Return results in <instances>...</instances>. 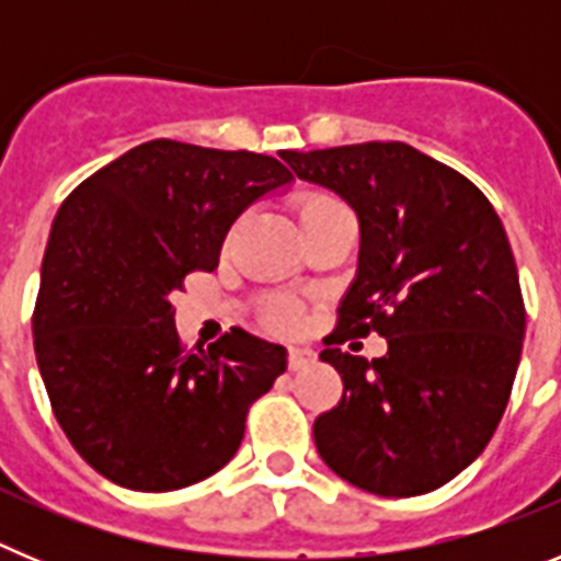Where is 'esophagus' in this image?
<instances>
[{
  "mask_svg": "<svg viewBox=\"0 0 561 561\" xmlns=\"http://www.w3.org/2000/svg\"><path fill=\"white\" fill-rule=\"evenodd\" d=\"M317 362V354L309 348H291L289 354H286V368L289 370H304L309 368V365H314Z\"/></svg>",
  "mask_w": 561,
  "mask_h": 561,
  "instance_id": "obj_1",
  "label": "esophagus"
}]
</instances>
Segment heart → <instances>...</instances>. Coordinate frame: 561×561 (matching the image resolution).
I'll return each instance as SVG.
<instances>
[{"mask_svg": "<svg viewBox=\"0 0 561 561\" xmlns=\"http://www.w3.org/2000/svg\"><path fill=\"white\" fill-rule=\"evenodd\" d=\"M342 207L345 205H342L340 199H334V196H329V193H311V196H306V199L300 202L297 216H300V225H304V221L317 219V216H323V213L342 210ZM264 325L270 331H277V334H291V331L300 325V314H297V309H291L289 304H275L264 311Z\"/></svg>", "mask_w": 561, "mask_h": 561, "instance_id": "obj_1", "label": "heart"}]
</instances>
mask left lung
Returning a JSON list of instances; mask_svg holds the SVG:
<instances>
[{
  "label": "left lung",
  "instance_id": "left-lung-1",
  "mask_svg": "<svg viewBox=\"0 0 561 561\" xmlns=\"http://www.w3.org/2000/svg\"><path fill=\"white\" fill-rule=\"evenodd\" d=\"M280 157L340 193L362 230L359 272L320 354L342 399L317 415V453L370 494L433 492L492 440L517 376L525 304L503 221L463 173L408 142ZM370 330L389 340L379 360L339 348Z\"/></svg>",
  "mask_w": 561,
  "mask_h": 561
}]
</instances>
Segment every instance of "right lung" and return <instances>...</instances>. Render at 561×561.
I'll return each mask as SVG.
<instances>
[{"instance_id":"obj_1","label":"right lung","mask_w":561,"mask_h":561,"mask_svg":"<svg viewBox=\"0 0 561 561\" xmlns=\"http://www.w3.org/2000/svg\"><path fill=\"white\" fill-rule=\"evenodd\" d=\"M289 180L264 153L151 140L64 199L33 345L64 435L112 483L173 492L219 472L286 370V351L244 329L187 351L171 295L216 270L241 210Z\"/></svg>"}]
</instances>
